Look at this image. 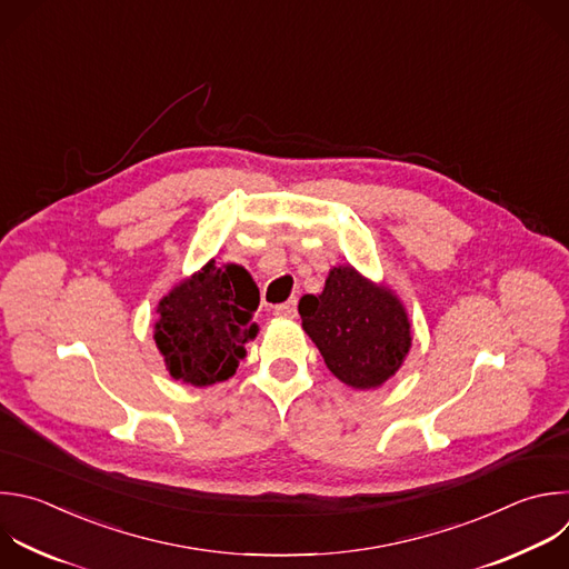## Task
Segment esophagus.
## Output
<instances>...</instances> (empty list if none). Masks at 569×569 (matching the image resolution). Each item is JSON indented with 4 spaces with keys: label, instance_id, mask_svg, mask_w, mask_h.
I'll return each mask as SVG.
<instances>
[{
    "label": "esophagus",
    "instance_id": "obj_1",
    "mask_svg": "<svg viewBox=\"0 0 569 569\" xmlns=\"http://www.w3.org/2000/svg\"><path fill=\"white\" fill-rule=\"evenodd\" d=\"M274 312L281 315V317H297V299H290L286 303L274 306Z\"/></svg>",
    "mask_w": 569,
    "mask_h": 569
}]
</instances>
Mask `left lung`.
Masks as SVG:
<instances>
[{"label": "left lung", "instance_id": "1", "mask_svg": "<svg viewBox=\"0 0 569 569\" xmlns=\"http://www.w3.org/2000/svg\"><path fill=\"white\" fill-rule=\"evenodd\" d=\"M299 315L330 372L352 389L385 385L411 346L402 303L350 266L330 270L321 295L301 297Z\"/></svg>", "mask_w": 569, "mask_h": 569}]
</instances>
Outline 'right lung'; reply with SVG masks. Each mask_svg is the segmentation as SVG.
Here are the masks:
<instances>
[{"label":"right lung","mask_w":569,"mask_h":569,"mask_svg":"<svg viewBox=\"0 0 569 569\" xmlns=\"http://www.w3.org/2000/svg\"><path fill=\"white\" fill-rule=\"evenodd\" d=\"M259 288L241 266L208 263L158 306L156 346L173 380L210 387L239 368L243 343L257 335Z\"/></svg>","instance_id":"1"}]
</instances>
